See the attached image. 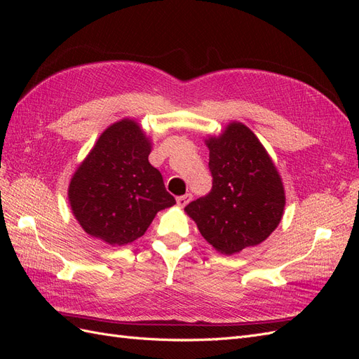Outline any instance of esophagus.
Segmentation results:
<instances>
[{
	"mask_svg": "<svg viewBox=\"0 0 359 359\" xmlns=\"http://www.w3.org/2000/svg\"><path fill=\"white\" fill-rule=\"evenodd\" d=\"M190 201H191V194H190V193L182 194V196H178V198H177V203L181 206V208H182V206H186Z\"/></svg>",
	"mask_w": 359,
	"mask_h": 359,
	"instance_id": "esophagus-1",
	"label": "esophagus"
}]
</instances>
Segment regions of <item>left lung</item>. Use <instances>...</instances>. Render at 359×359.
<instances>
[{
	"instance_id": "8db88e82",
	"label": "left lung",
	"mask_w": 359,
	"mask_h": 359,
	"mask_svg": "<svg viewBox=\"0 0 359 359\" xmlns=\"http://www.w3.org/2000/svg\"><path fill=\"white\" fill-rule=\"evenodd\" d=\"M205 142L212 189L184 211L217 252L240 253L276 231L286 203L283 182L264 145L243 123H231Z\"/></svg>"
}]
</instances>
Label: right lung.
Segmentation results:
<instances>
[{"label": "right lung", "mask_w": 359, "mask_h": 359, "mask_svg": "<svg viewBox=\"0 0 359 359\" xmlns=\"http://www.w3.org/2000/svg\"><path fill=\"white\" fill-rule=\"evenodd\" d=\"M149 153V137L128 118L97 139L69 186L72 211L86 233L126 245L147 232L158 211L175 205Z\"/></svg>", "instance_id": "obj_1"}]
</instances>
